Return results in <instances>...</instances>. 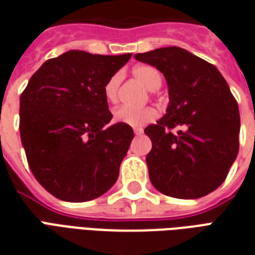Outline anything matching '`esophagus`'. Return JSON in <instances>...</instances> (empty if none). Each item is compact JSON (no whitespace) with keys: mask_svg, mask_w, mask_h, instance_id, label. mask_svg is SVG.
Listing matches in <instances>:
<instances>
[{"mask_svg":"<svg viewBox=\"0 0 255 255\" xmlns=\"http://www.w3.org/2000/svg\"><path fill=\"white\" fill-rule=\"evenodd\" d=\"M142 133H143V129H142V128H135V129H134V134H135V135H140Z\"/></svg>","mask_w":255,"mask_h":255,"instance_id":"obj_1","label":"esophagus"}]
</instances>
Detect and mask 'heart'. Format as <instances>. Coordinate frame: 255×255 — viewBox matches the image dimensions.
Listing matches in <instances>:
<instances>
[{
    "instance_id": "b5f03b06",
    "label": "heart",
    "mask_w": 255,
    "mask_h": 255,
    "mask_svg": "<svg viewBox=\"0 0 255 255\" xmlns=\"http://www.w3.org/2000/svg\"><path fill=\"white\" fill-rule=\"evenodd\" d=\"M133 75L150 91H155L162 84V75L159 71L151 66H137L135 68H133ZM120 84H121L120 73H115L113 76L108 79L104 85V97L107 99L108 103L116 104L118 101ZM156 117H158V112L151 107L139 108V109L121 107L115 112L116 122L124 124L126 126H131V128H142V126L154 121Z\"/></svg>"
}]
</instances>
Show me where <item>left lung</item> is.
Instances as JSON below:
<instances>
[{
	"instance_id": "8db88e82",
	"label": "left lung",
	"mask_w": 255,
	"mask_h": 255,
	"mask_svg": "<svg viewBox=\"0 0 255 255\" xmlns=\"http://www.w3.org/2000/svg\"><path fill=\"white\" fill-rule=\"evenodd\" d=\"M156 67L168 84L170 104L151 139L148 176L158 191L178 199L205 196L223 184L238 154L240 112L213 64L180 47L134 55Z\"/></svg>"
}]
</instances>
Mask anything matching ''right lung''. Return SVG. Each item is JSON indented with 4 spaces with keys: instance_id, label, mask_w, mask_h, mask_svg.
<instances>
[{
    "instance_id": "add662e5",
    "label": "right lung",
    "mask_w": 255,
    "mask_h": 255,
    "mask_svg": "<svg viewBox=\"0 0 255 255\" xmlns=\"http://www.w3.org/2000/svg\"><path fill=\"white\" fill-rule=\"evenodd\" d=\"M131 58L68 51L48 59L19 103V133L30 170L64 201H88L115 184L134 131L112 120L104 85Z\"/></svg>"
}]
</instances>
